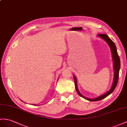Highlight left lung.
<instances>
[{
  "instance_id": "obj_1",
  "label": "left lung",
  "mask_w": 127,
  "mask_h": 127,
  "mask_svg": "<svg viewBox=\"0 0 127 127\" xmlns=\"http://www.w3.org/2000/svg\"><path fill=\"white\" fill-rule=\"evenodd\" d=\"M98 36L102 38L105 40L107 44L109 45V46L110 48V50H111V52L112 54V57H113V62H114V80H113V83L112 84V86L111 87V88L108 91V92H107L103 95H100L98 97H95V98L94 99H89L87 98V97L83 96L82 94H81L78 89L77 88V79L76 77L73 76L74 78V84H75V87L77 92L78 94L81 96L83 97V98L87 100L90 101H99L101 100L104 98H105L106 97H107L108 95H109L110 94H111L113 91L114 90H115V87L118 84V80H119V71L120 69V57L118 55V52H117V49H116V47L115 43H114L113 41L110 39L108 36V35L106 34H98L97 35Z\"/></svg>"
}]
</instances>
